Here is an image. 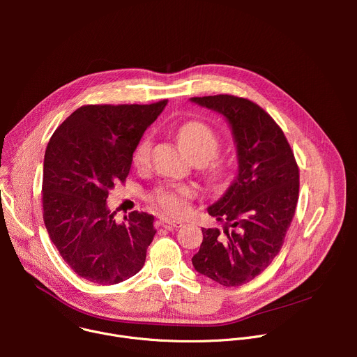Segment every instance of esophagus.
Listing matches in <instances>:
<instances>
[{
	"instance_id": "1",
	"label": "esophagus",
	"mask_w": 357,
	"mask_h": 357,
	"mask_svg": "<svg viewBox=\"0 0 357 357\" xmlns=\"http://www.w3.org/2000/svg\"><path fill=\"white\" fill-rule=\"evenodd\" d=\"M160 222L164 227H168V229H179L183 225L179 220H172V219H168V218H162V219H160Z\"/></svg>"
}]
</instances>
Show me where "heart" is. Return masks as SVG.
Here are the masks:
<instances>
[{
    "instance_id": "obj_1",
    "label": "heart",
    "mask_w": 357,
    "mask_h": 357,
    "mask_svg": "<svg viewBox=\"0 0 357 357\" xmlns=\"http://www.w3.org/2000/svg\"><path fill=\"white\" fill-rule=\"evenodd\" d=\"M176 139L185 154L193 162H206L218 154L220 148V138L212 127L203 121H188L176 131ZM152 148L151 137H144L135 146L132 154V164L135 168H145L149 162ZM209 176L218 181L225 174V165L219 160H213L206 165ZM193 196V190L185 185H162L158 186L151 195L154 203L169 215H179L186 205V200Z\"/></svg>"
}]
</instances>
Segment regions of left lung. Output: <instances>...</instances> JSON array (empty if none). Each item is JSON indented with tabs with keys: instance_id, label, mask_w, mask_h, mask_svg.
<instances>
[{
	"instance_id": "left-lung-1",
	"label": "left lung",
	"mask_w": 357,
	"mask_h": 357,
	"mask_svg": "<svg viewBox=\"0 0 357 357\" xmlns=\"http://www.w3.org/2000/svg\"><path fill=\"white\" fill-rule=\"evenodd\" d=\"M229 121L237 148L238 172L208 212L219 229H202L203 241L192 257L195 270L237 287L261 274L280 252L295 215L299 168L273 117L248 98L218 94L192 97Z\"/></svg>"
}]
</instances>
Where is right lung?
I'll list each match as a JSON object with an SVG mask.
<instances>
[{"label": "right lung", "instance_id": "right-lung-1", "mask_svg": "<svg viewBox=\"0 0 357 357\" xmlns=\"http://www.w3.org/2000/svg\"><path fill=\"white\" fill-rule=\"evenodd\" d=\"M167 103L82 106L47 142L43 222L66 264L90 282L119 284L145 263L154 216L134 211L117 223L106 199L126 182L137 144Z\"/></svg>", "mask_w": 357, "mask_h": 357}]
</instances>
